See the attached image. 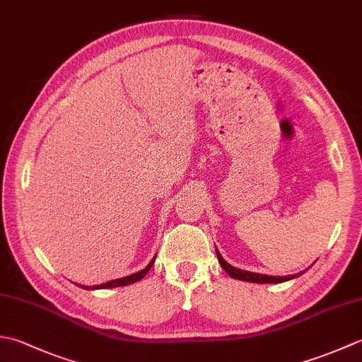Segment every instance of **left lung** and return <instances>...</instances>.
<instances>
[{
  "label": "left lung",
  "instance_id": "8db88e82",
  "mask_svg": "<svg viewBox=\"0 0 362 362\" xmlns=\"http://www.w3.org/2000/svg\"><path fill=\"white\" fill-rule=\"evenodd\" d=\"M218 259L222 266V269L233 279L238 280H244V281H252V283H281V281H288L291 279H296L300 274H294V275H286V276H272V275H263V274H255V272H247V271H241V269H236L233 266H230L227 261L222 258L221 253L218 252Z\"/></svg>",
  "mask_w": 362,
  "mask_h": 362
}]
</instances>
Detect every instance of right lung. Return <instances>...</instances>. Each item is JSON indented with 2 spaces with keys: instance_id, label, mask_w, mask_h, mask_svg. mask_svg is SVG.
<instances>
[{
  "instance_id": "add662e5",
  "label": "right lung",
  "mask_w": 362,
  "mask_h": 362,
  "mask_svg": "<svg viewBox=\"0 0 362 362\" xmlns=\"http://www.w3.org/2000/svg\"><path fill=\"white\" fill-rule=\"evenodd\" d=\"M153 261H156V258H153L151 263L146 266L143 271H140V272H136V274H132V275H129V276H122V279H117V280H112V281H107V283H104V284H98V286H93L91 289H105V288H117V286H126V284H130V283H135V281H138V280H141L143 276L149 272V269L153 266ZM81 288H83V289H90L88 286H81Z\"/></svg>"
}]
</instances>
